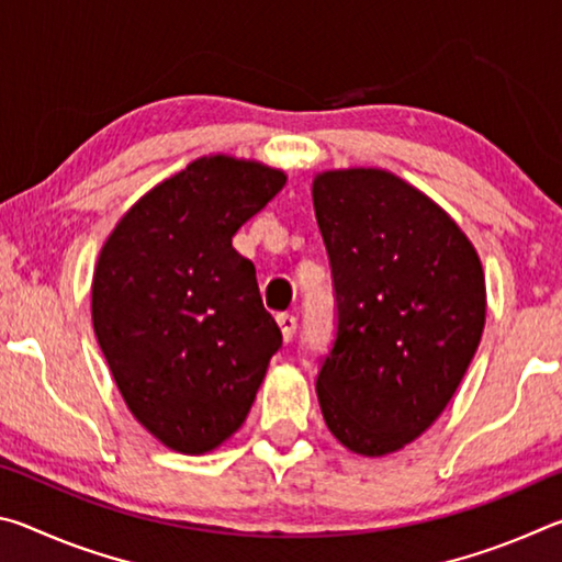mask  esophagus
<instances>
[{"mask_svg":"<svg viewBox=\"0 0 562 562\" xmlns=\"http://www.w3.org/2000/svg\"><path fill=\"white\" fill-rule=\"evenodd\" d=\"M278 325L282 329V339L284 341H292L294 331H297V317L288 315V312H282V315H278Z\"/></svg>","mask_w":562,"mask_h":562,"instance_id":"obj_1","label":"esophagus"}]
</instances>
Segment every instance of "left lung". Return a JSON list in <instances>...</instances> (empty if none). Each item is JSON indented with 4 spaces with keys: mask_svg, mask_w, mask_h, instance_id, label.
Wrapping results in <instances>:
<instances>
[{
    "mask_svg": "<svg viewBox=\"0 0 562 562\" xmlns=\"http://www.w3.org/2000/svg\"><path fill=\"white\" fill-rule=\"evenodd\" d=\"M312 201L337 304L322 416L349 451L392 453L441 416L479 349L481 260L431 198L389 170H327Z\"/></svg>",
    "mask_w": 562,
    "mask_h": 562,
    "instance_id": "obj_1",
    "label": "left lung"
}]
</instances>
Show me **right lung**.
<instances>
[{
	"instance_id": "1",
	"label": "right lung",
	"mask_w": 562,
	"mask_h": 562,
	"mask_svg": "<svg viewBox=\"0 0 562 562\" xmlns=\"http://www.w3.org/2000/svg\"><path fill=\"white\" fill-rule=\"evenodd\" d=\"M284 180L203 156L148 190L101 247L93 331L123 402L168 449L198 456L231 439L282 347L233 235Z\"/></svg>"
}]
</instances>
